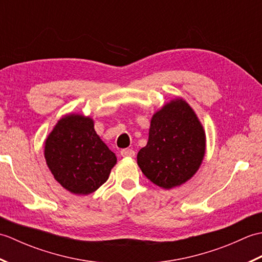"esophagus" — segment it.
Wrapping results in <instances>:
<instances>
[{
  "instance_id": "esophagus-1",
  "label": "esophagus",
  "mask_w": 262,
  "mask_h": 262,
  "mask_svg": "<svg viewBox=\"0 0 262 262\" xmlns=\"http://www.w3.org/2000/svg\"><path fill=\"white\" fill-rule=\"evenodd\" d=\"M120 155L124 158H134L135 157V151L132 148H124L120 151Z\"/></svg>"
}]
</instances>
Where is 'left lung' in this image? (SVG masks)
Segmentation results:
<instances>
[{
  "mask_svg": "<svg viewBox=\"0 0 262 262\" xmlns=\"http://www.w3.org/2000/svg\"><path fill=\"white\" fill-rule=\"evenodd\" d=\"M204 128L185 100L176 99L154 114L148 141L137 154V164L147 179L164 189L188 181L203 162Z\"/></svg>",
  "mask_w": 262,
  "mask_h": 262,
  "instance_id": "1",
  "label": "left lung"
}]
</instances>
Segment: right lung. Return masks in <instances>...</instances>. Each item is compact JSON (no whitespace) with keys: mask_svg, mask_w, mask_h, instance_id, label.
<instances>
[{"mask_svg":"<svg viewBox=\"0 0 262 262\" xmlns=\"http://www.w3.org/2000/svg\"><path fill=\"white\" fill-rule=\"evenodd\" d=\"M45 159L55 179L76 194L96 191L108 180L117 162L115 153L94 130L90 117L74 114L58 120L48 135Z\"/></svg>","mask_w":262,"mask_h":262,"instance_id":"obj_1","label":"right lung"}]
</instances>
